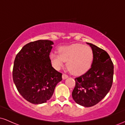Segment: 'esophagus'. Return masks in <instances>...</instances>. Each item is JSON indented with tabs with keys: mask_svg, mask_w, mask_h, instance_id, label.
Masks as SVG:
<instances>
[{
	"mask_svg": "<svg viewBox=\"0 0 125 125\" xmlns=\"http://www.w3.org/2000/svg\"><path fill=\"white\" fill-rule=\"evenodd\" d=\"M67 77H68V76H67L66 74L63 73V74H62V79H67Z\"/></svg>",
	"mask_w": 125,
	"mask_h": 125,
	"instance_id": "34e87169",
	"label": "esophagus"
}]
</instances>
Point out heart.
<instances>
[{"instance_id": "b5f03b06", "label": "heart", "mask_w": 125, "mask_h": 125, "mask_svg": "<svg viewBox=\"0 0 125 125\" xmlns=\"http://www.w3.org/2000/svg\"><path fill=\"white\" fill-rule=\"evenodd\" d=\"M59 53H52L50 59L56 69L66 62L68 71L74 75H81L86 72L94 61V52L91 48L82 44L76 43L59 49Z\"/></svg>"}]
</instances>
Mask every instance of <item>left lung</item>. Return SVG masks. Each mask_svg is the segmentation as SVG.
Segmentation results:
<instances>
[{
	"instance_id": "left-lung-1",
	"label": "left lung",
	"mask_w": 125,
	"mask_h": 125,
	"mask_svg": "<svg viewBox=\"0 0 125 125\" xmlns=\"http://www.w3.org/2000/svg\"><path fill=\"white\" fill-rule=\"evenodd\" d=\"M89 44L94 52L91 67L85 73L76 77L72 97L84 107L95 105L109 92L113 83V64L108 53L94 44Z\"/></svg>"
}]
</instances>
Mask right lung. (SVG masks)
Here are the masks:
<instances>
[{
	"mask_svg": "<svg viewBox=\"0 0 125 125\" xmlns=\"http://www.w3.org/2000/svg\"><path fill=\"white\" fill-rule=\"evenodd\" d=\"M52 41L39 40L23 47L17 54L13 79L19 94L33 104L46 102L56 84L62 80L61 73L52 66L49 58Z\"/></svg>",
	"mask_w": 125,
	"mask_h": 125,
	"instance_id": "right-lung-1",
	"label": "right lung"
}]
</instances>
